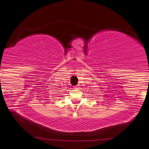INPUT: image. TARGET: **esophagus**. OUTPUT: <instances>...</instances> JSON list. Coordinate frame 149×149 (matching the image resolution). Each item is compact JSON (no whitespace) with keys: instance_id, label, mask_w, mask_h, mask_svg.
<instances>
[{"instance_id":"esophagus-1","label":"esophagus","mask_w":149,"mask_h":149,"mask_svg":"<svg viewBox=\"0 0 149 149\" xmlns=\"http://www.w3.org/2000/svg\"><path fill=\"white\" fill-rule=\"evenodd\" d=\"M76 88H79V86H76Z\"/></svg>"}]
</instances>
